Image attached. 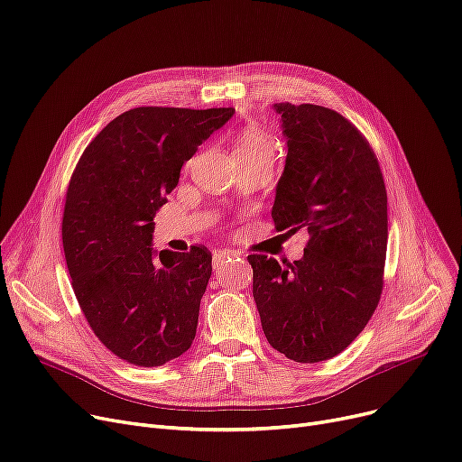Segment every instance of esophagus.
<instances>
[{"label": "esophagus", "instance_id": "34e87169", "mask_svg": "<svg viewBox=\"0 0 462 462\" xmlns=\"http://www.w3.org/2000/svg\"><path fill=\"white\" fill-rule=\"evenodd\" d=\"M237 253L232 251V249H220V251H215L213 253V268H220L225 266V263H228L230 258H236Z\"/></svg>", "mask_w": 462, "mask_h": 462}]
</instances>
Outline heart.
<instances>
[{
    "mask_svg": "<svg viewBox=\"0 0 462 462\" xmlns=\"http://www.w3.org/2000/svg\"><path fill=\"white\" fill-rule=\"evenodd\" d=\"M275 145L272 139L254 128H247L237 137L236 152H273Z\"/></svg>",
    "mask_w": 462,
    "mask_h": 462,
    "instance_id": "heart-1",
    "label": "heart"
}]
</instances>
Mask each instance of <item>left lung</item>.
Segmentation results:
<instances>
[{"mask_svg":"<svg viewBox=\"0 0 462 462\" xmlns=\"http://www.w3.org/2000/svg\"><path fill=\"white\" fill-rule=\"evenodd\" d=\"M287 139L272 208L277 230H308L304 256L249 254L253 298L273 349L296 363L342 353L383 289L387 190L366 139L339 113L273 104Z\"/></svg>","mask_w":462,"mask_h":462,"instance_id":"obj_1","label":"left lung"}]
</instances>
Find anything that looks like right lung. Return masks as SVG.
<instances>
[{"instance_id":"1","label":"right lung","mask_w":462,"mask_h":462,"mask_svg":"<svg viewBox=\"0 0 462 462\" xmlns=\"http://www.w3.org/2000/svg\"><path fill=\"white\" fill-rule=\"evenodd\" d=\"M236 111L135 107L87 147L69 181L62 242L90 328L135 366H162L196 336L211 253L154 251L152 218L183 164Z\"/></svg>"}]
</instances>
